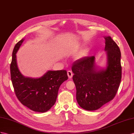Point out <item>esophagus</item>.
Wrapping results in <instances>:
<instances>
[{
  "mask_svg": "<svg viewBox=\"0 0 134 134\" xmlns=\"http://www.w3.org/2000/svg\"><path fill=\"white\" fill-rule=\"evenodd\" d=\"M67 75H68V77H69L70 79H71L72 77L73 73L71 71H67Z\"/></svg>",
  "mask_w": 134,
  "mask_h": 134,
  "instance_id": "esophagus-1",
  "label": "esophagus"
}]
</instances>
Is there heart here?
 Listing matches in <instances>:
<instances>
[{
  "label": "heart",
  "instance_id": "obj_1",
  "mask_svg": "<svg viewBox=\"0 0 134 134\" xmlns=\"http://www.w3.org/2000/svg\"><path fill=\"white\" fill-rule=\"evenodd\" d=\"M88 53V50L87 49H84L80 53V54H79L78 55V58L79 59H81V58L84 57L85 56L87 55V54Z\"/></svg>",
  "mask_w": 134,
  "mask_h": 134
}]
</instances>
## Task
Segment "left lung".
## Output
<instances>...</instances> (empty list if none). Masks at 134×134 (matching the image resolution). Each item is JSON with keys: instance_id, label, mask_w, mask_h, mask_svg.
Segmentation results:
<instances>
[{"instance_id": "1", "label": "left lung", "mask_w": 134, "mask_h": 134, "mask_svg": "<svg viewBox=\"0 0 134 134\" xmlns=\"http://www.w3.org/2000/svg\"><path fill=\"white\" fill-rule=\"evenodd\" d=\"M107 62L105 68L96 66L94 56L75 61L72 67L76 88V100L81 108L96 110L112 100L118 91L122 77L121 54L111 37H104Z\"/></svg>"}]
</instances>
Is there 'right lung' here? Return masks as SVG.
Masks as SVG:
<instances>
[{
	"mask_svg": "<svg viewBox=\"0 0 134 134\" xmlns=\"http://www.w3.org/2000/svg\"><path fill=\"white\" fill-rule=\"evenodd\" d=\"M24 40L16 44L12 52L10 71L13 87L23 105L34 111L46 112L55 103L60 85L68 79L67 71H48L39 78L23 76L17 64L16 54Z\"/></svg>",
	"mask_w": 134,
	"mask_h": 134,
	"instance_id": "1",
	"label": "right lung"
}]
</instances>
